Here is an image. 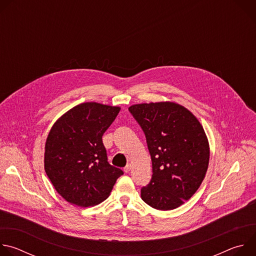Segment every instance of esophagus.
Listing matches in <instances>:
<instances>
[{
  "label": "esophagus",
  "instance_id": "34e87169",
  "mask_svg": "<svg viewBox=\"0 0 256 256\" xmlns=\"http://www.w3.org/2000/svg\"><path fill=\"white\" fill-rule=\"evenodd\" d=\"M132 164H130V163H128V164L124 167V172H126V173L130 172V171L132 170Z\"/></svg>",
  "mask_w": 256,
  "mask_h": 256
}]
</instances>
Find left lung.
Listing matches in <instances>:
<instances>
[{"label": "left lung", "mask_w": 256, "mask_h": 256, "mask_svg": "<svg viewBox=\"0 0 256 256\" xmlns=\"http://www.w3.org/2000/svg\"><path fill=\"white\" fill-rule=\"evenodd\" d=\"M128 110L146 134L152 160V179L140 198L156 210H174L196 194L206 174L204 130L192 112L173 101L134 104Z\"/></svg>", "instance_id": "obj_1"}]
</instances>
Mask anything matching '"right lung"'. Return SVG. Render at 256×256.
<instances>
[{
	"label": "right lung",
	"instance_id": "add662e5",
	"mask_svg": "<svg viewBox=\"0 0 256 256\" xmlns=\"http://www.w3.org/2000/svg\"><path fill=\"white\" fill-rule=\"evenodd\" d=\"M120 106L85 102L64 112L52 126L44 147V170L58 194L81 208L110 194L124 172L107 162L102 136Z\"/></svg>",
	"mask_w": 256,
	"mask_h": 256
}]
</instances>
